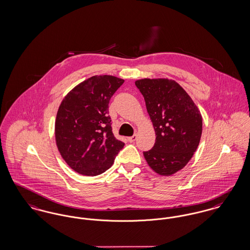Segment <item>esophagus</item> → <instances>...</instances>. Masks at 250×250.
<instances>
[{"instance_id": "34e87169", "label": "esophagus", "mask_w": 250, "mask_h": 250, "mask_svg": "<svg viewBox=\"0 0 250 250\" xmlns=\"http://www.w3.org/2000/svg\"><path fill=\"white\" fill-rule=\"evenodd\" d=\"M136 134H133L132 136H130V137H128V141L129 142H131V143H132V142H134L135 140H136Z\"/></svg>"}]
</instances>
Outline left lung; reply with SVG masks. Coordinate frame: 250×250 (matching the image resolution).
Wrapping results in <instances>:
<instances>
[{
	"label": "left lung",
	"instance_id": "8db88e82",
	"mask_svg": "<svg viewBox=\"0 0 250 250\" xmlns=\"http://www.w3.org/2000/svg\"><path fill=\"white\" fill-rule=\"evenodd\" d=\"M156 139L144 151L150 168L162 176L181 170L193 157L202 133V117L193 100L175 81L137 80Z\"/></svg>",
	"mask_w": 250,
	"mask_h": 250
}]
</instances>
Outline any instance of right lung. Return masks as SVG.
<instances>
[{"mask_svg":"<svg viewBox=\"0 0 250 250\" xmlns=\"http://www.w3.org/2000/svg\"><path fill=\"white\" fill-rule=\"evenodd\" d=\"M124 80L93 76L68 93L59 106L55 140L66 164L84 176L109 169L124 143L112 131L109 102Z\"/></svg>","mask_w":250,"mask_h":250,"instance_id":"obj_1","label":"right lung"}]
</instances>
